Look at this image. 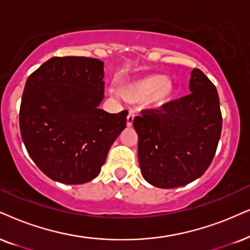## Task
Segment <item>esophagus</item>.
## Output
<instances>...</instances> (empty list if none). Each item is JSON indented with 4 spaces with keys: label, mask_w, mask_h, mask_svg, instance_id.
I'll list each match as a JSON object with an SVG mask.
<instances>
[{
    "label": "esophagus",
    "mask_w": 250,
    "mask_h": 250,
    "mask_svg": "<svg viewBox=\"0 0 250 250\" xmlns=\"http://www.w3.org/2000/svg\"><path fill=\"white\" fill-rule=\"evenodd\" d=\"M134 119H135V114H134V113L130 112L127 116V125H128V127H131L132 123H134Z\"/></svg>",
    "instance_id": "obj_1"
}]
</instances>
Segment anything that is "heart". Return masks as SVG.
<instances>
[{"instance_id":"b5f03b06","label":"heart","mask_w":250,"mask_h":250,"mask_svg":"<svg viewBox=\"0 0 250 250\" xmlns=\"http://www.w3.org/2000/svg\"><path fill=\"white\" fill-rule=\"evenodd\" d=\"M120 94L131 104L146 100L152 108H160L173 100L175 86L165 75L153 74L128 81L120 86Z\"/></svg>"}]
</instances>
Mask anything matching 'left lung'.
Here are the masks:
<instances>
[{
  "label": "left lung",
  "mask_w": 250,
  "mask_h": 250,
  "mask_svg": "<svg viewBox=\"0 0 250 250\" xmlns=\"http://www.w3.org/2000/svg\"><path fill=\"white\" fill-rule=\"evenodd\" d=\"M190 94L134 119L143 178L158 188L188 185L204 174L222 134L217 88L200 69L189 81Z\"/></svg>",
  "instance_id": "8db88e82"
}]
</instances>
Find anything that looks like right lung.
Instances as JSON below:
<instances>
[{"instance_id": "obj_1", "label": "right lung", "mask_w": 250, "mask_h": 250, "mask_svg": "<svg viewBox=\"0 0 250 250\" xmlns=\"http://www.w3.org/2000/svg\"><path fill=\"white\" fill-rule=\"evenodd\" d=\"M104 62L84 56L52 58L28 76L20 128L34 164L54 181L93 180L110 146L125 128L127 110L100 109Z\"/></svg>"}]
</instances>
